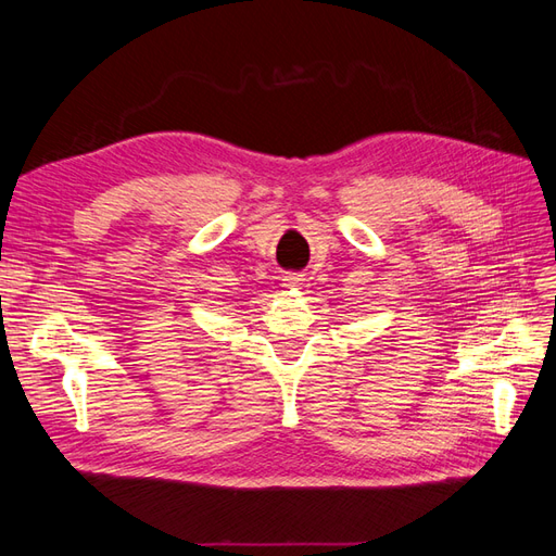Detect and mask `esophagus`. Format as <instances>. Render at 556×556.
Masks as SVG:
<instances>
[{"label": "esophagus", "mask_w": 556, "mask_h": 556, "mask_svg": "<svg viewBox=\"0 0 556 556\" xmlns=\"http://www.w3.org/2000/svg\"><path fill=\"white\" fill-rule=\"evenodd\" d=\"M280 280H282V285L288 290H299L301 288V280H304V278H301L299 274H285Z\"/></svg>", "instance_id": "1"}]
</instances>
